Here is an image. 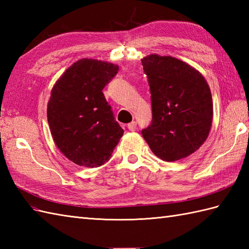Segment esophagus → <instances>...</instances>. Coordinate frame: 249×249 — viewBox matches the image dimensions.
<instances>
[{
    "label": "esophagus",
    "mask_w": 249,
    "mask_h": 249,
    "mask_svg": "<svg viewBox=\"0 0 249 249\" xmlns=\"http://www.w3.org/2000/svg\"><path fill=\"white\" fill-rule=\"evenodd\" d=\"M127 128H128L130 131L136 130V128H137V122L133 121V122H131V123L127 124Z\"/></svg>",
    "instance_id": "esophagus-1"
}]
</instances>
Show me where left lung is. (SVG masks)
I'll return each mask as SVG.
<instances>
[{
	"mask_svg": "<svg viewBox=\"0 0 249 249\" xmlns=\"http://www.w3.org/2000/svg\"><path fill=\"white\" fill-rule=\"evenodd\" d=\"M141 62L149 81L153 114L142 136L162 160L187 157L204 143L212 126L209 84L198 71L176 57L151 54Z\"/></svg>",
	"mask_w": 249,
	"mask_h": 249,
	"instance_id": "8db88e82",
	"label": "left lung"
}]
</instances>
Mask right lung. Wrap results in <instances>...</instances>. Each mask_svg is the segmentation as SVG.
Masks as SVG:
<instances>
[{"label":"right lung","mask_w":249,"mask_h":249,"mask_svg":"<svg viewBox=\"0 0 249 249\" xmlns=\"http://www.w3.org/2000/svg\"><path fill=\"white\" fill-rule=\"evenodd\" d=\"M118 71L119 66L111 63L79 60L52 89L47 108L52 138L79 166L104 165L124 134L103 93Z\"/></svg>","instance_id":"obj_1"}]
</instances>
